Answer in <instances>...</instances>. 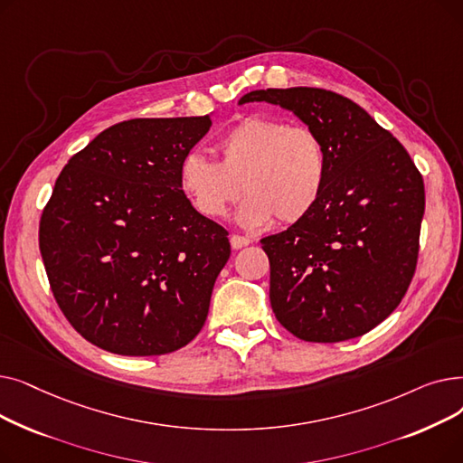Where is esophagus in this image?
<instances>
[{
	"instance_id": "obj_1",
	"label": "esophagus",
	"mask_w": 463,
	"mask_h": 463,
	"mask_svg": "<svg viewBox=\"0 0 463 463\" xmlns=\"http://www.w3.org/2000/svg\"><path fill=\"white\" fill-rule=\"evenodd\" d=\"M250 244H251V240L246 238V236H240V234H232V236H231V246H232V250H241V248H246V246H250Z\"/></svg>"
}]
</instances>
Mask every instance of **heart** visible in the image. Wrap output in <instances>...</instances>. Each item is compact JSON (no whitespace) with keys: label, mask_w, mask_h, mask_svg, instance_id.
I'll use <instances>...</instances> for the list:
<instances>
[{"label":"heart","mask_w":463,"mask_h":463,"mask_svg":"<svg viewBox=\"0 0 463 463\" xmlns=\"http://www.w3.org/2000/svg\"><path fill=\"white\" fill-rule=\"evenodd\" d=\"M217 161L189 154L180 165V184L189 203L208 219L223 217L241 189L248 199L238 222L262 227L290 225L313 212L323 197L328 157L321 135L290 126L276 116H248L215 144Z\"/></svg>","instance_id":"heart-1"}]
</instances>
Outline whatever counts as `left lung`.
<instances>
[{"mask_svg": "<svg viewBox=\"0 0 463 463\" xmlns=\"http://www.w3.org/2000/svg\"><path fill=\"white\" fill-rule=\"evenodd\" d=\"M325 142L328 176L309 215L260 246L276 319L304 342L370 332L405 297L419 259L424 180L407 150L347 97L321 88L255 90Z\"/></svg>", "mask_w": 463, "mask_h": 463, "instance_id": "obj_1", "label": "left lung"}]
</instances>
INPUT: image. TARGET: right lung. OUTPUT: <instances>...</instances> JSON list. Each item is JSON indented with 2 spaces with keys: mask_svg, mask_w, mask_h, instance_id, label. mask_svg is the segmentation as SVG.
I'll return each instance as SVG.
<instances>
[{
  "mask_svg": "<svg viewBox=\"0 0 463 463\" xmlns=\"http://www.w3.org/2000/svg\"><path fill=\"white\" fill-rule=\"evenodd\" d=\"M210 128V116L119 121L60 173L39 250L60 309L90 344L166 354L204 326L231 244L191 206L180 165Z\"/></svg>",
  "mask_w": 463,
  "mask_h": 463,
  "instance_id": "right-lung-1",
  "label": "right lung"
}]
</instances>
